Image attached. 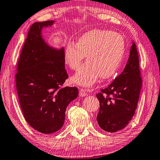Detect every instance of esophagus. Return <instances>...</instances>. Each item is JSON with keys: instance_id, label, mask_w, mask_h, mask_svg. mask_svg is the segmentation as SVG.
Here are the masks:
<instances>
[{"instance_id": "esophagus-1", "label": "esophagus", "mask_w": 160, "mask_h": 160, "mask_svg": "<svg viewBox=\"0 0 160 160\" xmlns=\"http://www.w3.org/2000/svg\"><path fill=\"white\" fill-rule=\"evenodd\" d=\"M86 96V91L85 89H80L79 91V96L85 97Z\"/></svg>"}]
</instances>
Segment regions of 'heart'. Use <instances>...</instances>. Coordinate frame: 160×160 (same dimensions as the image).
<instances>
[{"mask_svg":"<svg viewBox=\"0 0 160 160\" xmlns=\"http://www.w3.org/2000/svg\"><path fill=\"white\" fill-rule=\"evenodd\" d=\"M124 38L112 31L93 29L86 32L77 43L69 41L64 50V62L72 70H77L86 55L87 62L72 78L77 84L90 86L100 78L112 77L124 57Z\"/></svg>","mask_w":160,"mask_h":160,"instance_id":"obj_1","label":"heart"}]
</instances>
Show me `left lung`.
Masks as SVG:
<instances>
[{
    "label": "left lung",
    "instance_id": "left-lung-1",
    "mask_svg": "<svg viewBox=\"0 0 160 160\" xmlns=\"http://www.w3.org/2000/svg\"><path fill=\"white\" fill-rule=\"evenodd\" d=\"M141 87L138 54L132 41L124 71L96 95L100 102L97 122L102 129L114 133L127 127L137 109Z\"/></svg>",
    "mask_w": 160,
    "mask_h": 160
}]
</instances>
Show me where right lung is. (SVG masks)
Here are the masks:
<instances>
[{
	"label": "right lung",
	"mask_w": 160,
	"mask_h": 160,
	"mask_svg": "<svg viewBox=\"0 0 160 160\" xmlns=\"http://www.w3.org/2000/svg\"><path fill=\"white\" fill-rule=\"evenodd\" d=\"M54 23L50 20L32 25L15 75L24 118L33 128L45 134L62 127L67 106L78 95L77 87H61L68 78L64 68V48L49 46L42 35L43 27Z\"/></svg>",
	"instance_id": "1"
}]
</instances>
